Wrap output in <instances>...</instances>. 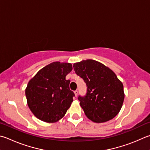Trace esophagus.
Wrapping results in <instances>:
<instances>
[{
    "instance_id": "esophagus-1",
    "label": "esophagus",
    "mask_w": 150,
    "mask_h": 150,
    "mask_svg": "<svg viewBox=\"0 0 150 150\" xmlns=\"http://www.w3.org/2000/svg\"><path fill=\"white\" fill-rule=\"evenodd\" d=\"M74 93H75V97H77V95H78V91H74Z\"/></svg>"
}]
</instances>
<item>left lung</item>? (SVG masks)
Here are the masks:
<instances>
[{
	"mask_svg": "<svg viewBox=\"0 0 150 150\" xmlns=\"http://www.w3.org/2000/svg\"><path fill=\"white\" fill-rule=\"evenodd\" d=\"M73 69L87 86L85 96L78 97L87 117L95 122H106L115 117L125 98L123 85L115 73L94 59L75 63Z\"/></svg>",
	"mask_w": 150,
	"mask_h": 150,
	"instance_id": "8db88e82",
	"label": "left lung"
}]
</instances>
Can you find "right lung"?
Here are the masks:
<instances>
[{"instance_id": "right-lung-1", "label": "right lung", "mask_w": 150, "mask_h": 150, "mask_svg": "<svg viewBox=\"0 0 150 150\" xmlns=\"http://www.w3.org/2000/svg\"><path fill=\"white\" fill-rule=\"evenodd\" d=\"M73 69L69 63L52 62L33 77L25 89L28 104L34 115L47 122L58 121L69 108L73 92L66 77Z\"/></svg>"}]
</instances>
